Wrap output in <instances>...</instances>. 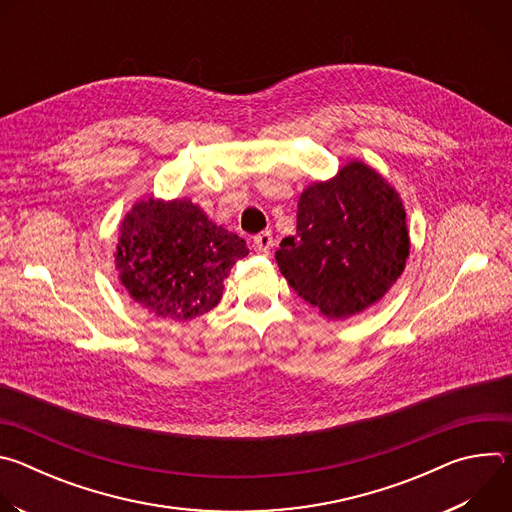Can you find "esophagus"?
<instances>
[{
  "label": "esophagus",
  "instance_id": "esophagus-1",
  "mask_svg": "<svg viewBox=\"0 0 512 512\" xmlns=\"http://www.w3.org/2000/svg\"><path fill=\"white\" fill-rule=\"evenodd\" d=\"M271 247H273V237H271L269 231L257 235L255 241H253V249H255L257 253H261V255H269Z\"/></svg>",
  "mask_w": 512,
  "mask_h": 512
}]
</instances>
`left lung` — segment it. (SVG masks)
<instances>
[{
    "label": "left lung",
    "instance_id": "1",
    "mask_svg": "<svg viewBox=\"0 0 512 512\" xmlns=\"http://www.w3.org/2000/svg\"><path fill=\"white\" fill-rule=\"evenodd\" d=\"M409 231L399 192L369 164L350 160L310 184L298 202V229L275 253L296 294L330 320L377 304L401 277Z\"/></svg>",
    "mask_w": 512,
    "mask_h": 512
}]
</instances>
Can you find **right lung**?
I'll use <instances>...</instances> for the list:
<instances>
[{"label":"right lung","instance_id":"right-lung-1","mask_svg":"<svg viewBox=\"0 0 512 512\" xmlns=\"http://www.w3.org/2000/svg\"><path fill=\"white\" fill-rule=\"evenodd\" d=\"M247 255V243L192 200L150 196L123 216L115 267L133 302L186 322L218 306L231 267Z\"/></svg>","mask_w":512,"mask_h":512}]
</instances>
